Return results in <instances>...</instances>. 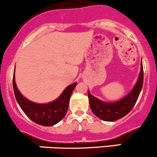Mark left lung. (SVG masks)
<instances>
[{"label":"left lung","instance_id":"8db88e82","mask_svg":"<svg viewBox=\"0 0 157 157\" xmlns=\"http://www.w3.org/2000/svg\"><path fill=\"white\" fill-rule=\"evenodd\" d=\"M142 61L139 78L130 92L120 100L114 102H106L99 100L88 91L89 103L91 111L99 119L105 121H115L126 115L134 107L141 92L144 81Z\"/></svg>","mask_w":157,"mask_h":157}]
</instances>
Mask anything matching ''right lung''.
<instances>
[{"label": "right lung", "mask_w": 157, "mask_h": 157, "mask_svg": "<svg viewBox=\"0 0 157 157\" xmlns=\"http://www.w3.org/2000/svg\"><path fill=\"white\" fill-rule=\"evenodd\" d=\"M13 85L16 101L25 114L36 124L50 126L58 124L64 117L68 110L70 97L77 82L66 87L61 95L55 101L45 104L36 103L23 97L16 85L15 73L13 75Z\"/></svg>", "instance_id": "obj_1"}]
</instances>
